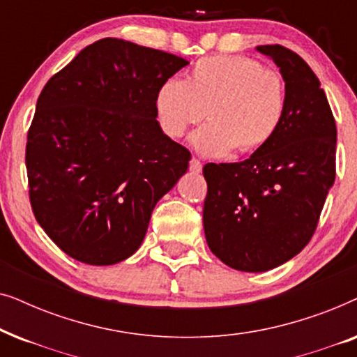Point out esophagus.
Returning <instances> with one entry per match:
<instances>
[{"instance_id": "esophagus-1", "label": "esophagus", "mask_w": 357, "mask_h": 357, "mask_svg": "<svg viewBox=\"0 0 357 357\" xmlns=\"http://www.w3.org/2000/svg\"><path fill=\"white\" fill-rule=\"evenodd\" d=\"M202 169H203V164L199 162L198 159L193 158L192 160H190V170H192L193 174H199V172H202Z\"/></svg>"}]
</instances>
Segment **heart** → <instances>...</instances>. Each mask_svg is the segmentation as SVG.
I'll return each mask as SVG.
<instances>
[{
	"label": "heart",
	"mask_w": 357,
	"mask_h": 357,
	"mask_svg": "<svg viewBox=\"0 0 357 357\" xmlns=\"http://www.w3.org/2000/svg\"><path fill=\"white\" fill-rule=\"evenodd\" d=\"M211 120L190 143L199 154L219 158L237 149H260L280 128L284 114L281 76L245 56H209L192 68L185 81L169 79L155 96L160 128L180 138L188 126Z\"/></svg>",
	"instance_id": "1"
}]
</instances>
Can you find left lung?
Listing matches in <instances>:
<instances>
[{
	"instance_id": "1",
	"label": "left lung",
	"mask_w": 357,
	"mask_h": 357,
	"mask_svg": "<svg viewBox=\"0 0 357 357\" xmlns=\"http://www.w3.org/2000/svg\"><path fill=\"white\" fill-rule=\"evenodd\" d=\"M284 79L275 136L242 162L206 164L208 247L238 271L261 273L296 257L314 236L335 182L336 125L319 77L281 45H260Z\"/></svg>"
}]
</instances>
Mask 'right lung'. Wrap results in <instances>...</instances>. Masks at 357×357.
<instances>
[{
    "instance_id": "right-lung-1",
    "label": "right lung",
    "mask_w": 357,
    "mask_h": 357,
    "mask_svg": "<svg viewBox=\"0 0 357 357\" xmlns=\"http://www.w3.org/2000/svg\"><path fill=\"white\" fill-rule=\"evenodd\" d=\"M187 65L109 37L43 87L27 133L29 197L37 222L66 255L115 265L143 243L154 206L192 159L155 120L159 87Z\"/></svg>"
}]
</instances>
